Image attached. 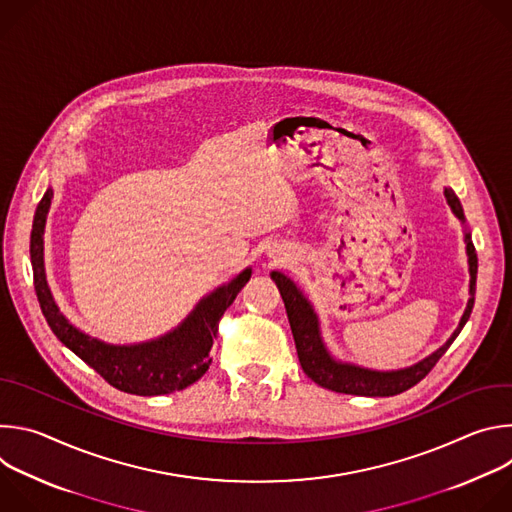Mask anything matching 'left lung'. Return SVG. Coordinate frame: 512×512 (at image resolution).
<instances>
[{
	"mask_svg": "<svg viewBox=\"0 0 512 512\" xmlns=\"http://www.w3.org/2000/svg\"><path fill=\"white\" fill-rule=\"evenodd\" d=\"M444 194H446V200H448L452 212L464 225V243H466L468 273H470V298H468V304L460 318L458 328L452 332V336L446 340V344H442L440 348L431 352L429 356H425L423 360L411 364V367L397 369V371H375V369L360 367V364H354V362H344V360L334 358L322 338L320 318H318L312 302L304 296V291L287 275H283L281 271H271V279L275 281L279 294H281V300L285 304L287 320L291 326V334H294V340H296L302 369L320 387L336 391V393L360 395V397L399 395V393L411 389L413 385H417L435 367V362L446 354L450 344L456 340V336L466 326V322L472 314V308H474L478 257H476V249L472 245V233L466 227V216H464L458 196L454 194L452 188H446Z\"/></svg>",
	"mask_w": 512,
	"mask_h": 512,
	"instance_id": "left-lung-1",
	"label": "left lung"
}]
</instances>
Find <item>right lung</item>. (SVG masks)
<instances>
[{"instance_id": "add662e5", "label": "right lung", "mask_w": 512, "mask_h": 512, "mask_svg": "<svg viewBox=\"0 0 512 512\" xmlns=\"http://www.w3.org/2000/svg\"><path fill=\"white\" fill-rule=\"evenodd\" d=\"M48 188L36 208L30 257L34 269V287L42 314L56 338L85 360L109 385L123 393L154 397L182 391L196 383L210 364V348L218 332V320L235 302L239 291L251 279V267L243 269L229 283L218 285L204 296L194 310L170 332L145 342L111 344L99 340L72 324L58 308L44 269V227L52 202Z\"/></svg>"}]
</instances>
